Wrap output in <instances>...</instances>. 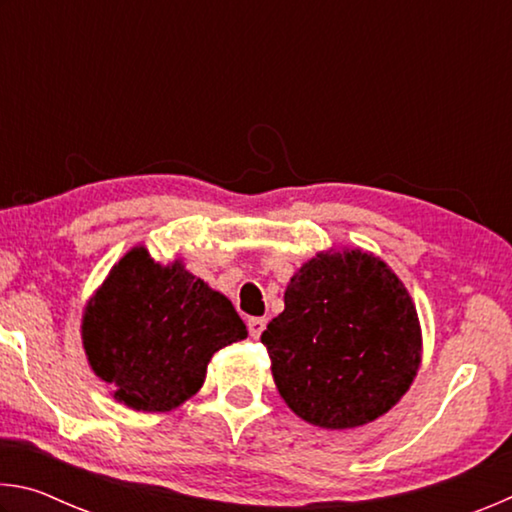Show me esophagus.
I'll use <instances>...</instances> for the list:
<instances>
[{"mask_svg": "<svg viewBox=\"0 0 512 512\" xmlns=\"http://www.w3.org/2000/svg\"><path fill=\"white\" fill-rule=\"evenodd\" d=\"M266 329V318H248V332L253 339H259Z\"/></svg>", "mask_w": 512, "mask_h": 512, "instance_id": "34e87169", "label": "esophagus"}]
</instances>
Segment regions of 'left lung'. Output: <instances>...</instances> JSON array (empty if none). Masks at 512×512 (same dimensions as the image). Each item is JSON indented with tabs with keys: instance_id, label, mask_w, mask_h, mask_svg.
<instances>
[{
	"instance_id": "left-lung-1",
	"label": "left lung",
	"mask_w": 512,
	"mask_h": 512,
	"mask_svg": "<svg viewBox=\"0 0 512 512\" xmlns=\"http://www.w3.org/2000/svg\"><path fill=\"white\" fill-rule=\"evenodd\" d=\"M289 409L316 427L352 429L400 402L420 366L418 311L379 257L318 253L291 277L262 334Z\"/></svg>"
}]
</instances>
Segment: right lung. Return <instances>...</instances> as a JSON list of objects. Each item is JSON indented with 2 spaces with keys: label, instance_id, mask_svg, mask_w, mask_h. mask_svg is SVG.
Listing matches in <instances>:
<instances>
[{
  "label": "right lung",
  "instance_id": "right-lung-1",
  "mask_svg": "<svg viewBox=\"0 0 512 512\" xmlns=\"http://www.w3.org/2000/svg\"><path fill=\"white\" fill-rule=\"evenodd\" d=\"M83 348L115 400L135 411H171L203 386L216 350L246 339L223 293L133 248L112 266L83 316Z\"/></svg>",
  "mask_w": 512,
  "mask_h": 512
}]
</instances>
